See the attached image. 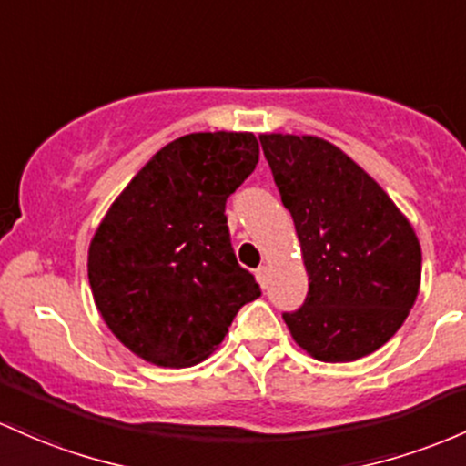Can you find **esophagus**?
I'll use <instances>...</instances> for the list:
<instances>
[{
	"label": "esophagus",
	"mask_w": 466,
	"mask_h": 466,
	"mask_svg": "<svg viewBox=\"0 0 466 466\" xmlns=\"http://www.w3.org/2000/svg\"><path fill=\"white\" fill-rule=\"evenodd\" d=\"M257 280L260 283V288H268V280H269V269L268 265H260V268L257 269Z\"/></svg>",
	"instance_id": "1"
}]
</instances>
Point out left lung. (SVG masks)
I'll use <instances>...</instances> for the list:
<instances>
[{"label": "left lung", "mask_w": 466, "mask_h": 466, "mask_svg": "<svg viewBox=\"0 0 466 466\" xmlns=\"http://www.w3.org/2000/svg\"><path fill=\"white\" fill-rule=\"evenodd\" d=\"M258 139L309 276L305 303L283 314L291 339L323 362L371 354L416 303L422 254L411 223L329 141L308 135Z\"/></svg>", "instance_id": "left-lung-1"}]
</instances>
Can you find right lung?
Here are the masks:
<instances>
[{"label":"right lung","mask_w":466,"mask_h":466,"mask_svg":"<svg viewBox=\"0 0 466 466\" xmlns=\"http://www.w3.org/2000/svg\"><path fill=\"white\" fill-rule=\"evenodd\" d=\"M257 163L252 132H194L161 147L110 206L90 241L88 280L101 319L132 354L197 365L260 296L225 217Z\"/></svg>","instance_id":"add662e5"}]
</instances>
